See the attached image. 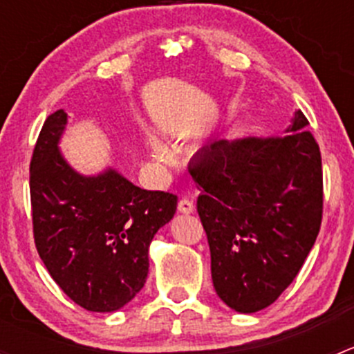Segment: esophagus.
Instances as JSON below:
<instances>
[{
	"mask_svg": "<svg viewBox=\"0 0 354 354\" xmlns=\"http://www.w3.org/2000/svg\"><path fill=\"white\" fill-rule=\"evenodd\" d=\"M178 210H180L181 214H192L195 210V205L190 198H181L180 202H178Z\"/></svg>",
	"mask_w": 354,
	"mask_h": 354,
	"instance_id": "esophagus-1",
	"label": "esophagus"
}]
</instances>
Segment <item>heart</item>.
I'll list each match as a JSON object with an SVG mask.
<instances>
[{"label":"heart","instance_id":"obj_1","mask_svg":"<svg viewBox=\"0 0 354 354\" xmlns=\"http://www.w3.org/2000/svg\"><path fill=\"white\" fill-rule=\"evenodd\" d=\"M147 142H149V147H151L152 154H154L156 157L167 159V157L171 156V151H169V147L166 145V142H164L160 137H157V135H154V133L149 135Z\"/></svg>","mask_w":354,"mask_h":354}]
</instances>
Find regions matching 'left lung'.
Segmentation results:
<instances>
[{"instance_id":"left-lung-1","label":"left lung","mask_w":354,"mask_h":354,"mask_svg":"<svg viewBox=\"0 0 354 354\" xmlns=\"http://www.w3.org/2000/svg\"><path fill=\"white\" fill-rule=\"evenodd\" d=\"M295 111L281 137L212 140L188 164L217 296L238 313L272 305L301 269L322 223V159Z\"/></svg>"}]
</instances>
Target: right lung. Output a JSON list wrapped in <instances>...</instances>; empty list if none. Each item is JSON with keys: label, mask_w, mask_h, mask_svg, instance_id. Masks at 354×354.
Segmentation results:
<instances>
[{"label": "right lung", "mask_w": 354, "mask_h": 354, "mask_svg": "<svg viewBox=\"0 0 354 354\" xmlns=\"http://www.w3.org/2000/svg\"><path fill=\"white\" fill-rule=\"evenodd\" d=\"M66 123L63 109L48 116L32 156L35 248L68 298L111 313L144 288L149 246L174 217L178 197L144 190L114 167L78 173L59 151Z\"/></svg>", "instance_id": "1"}]
</instances>
